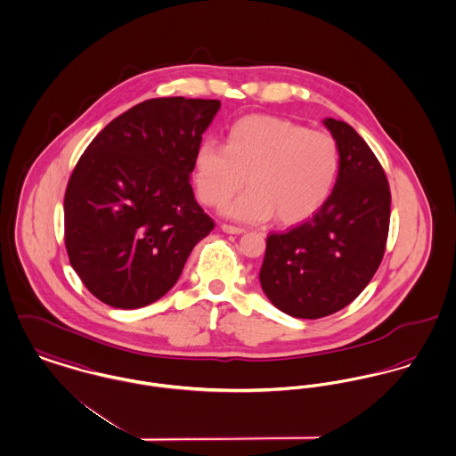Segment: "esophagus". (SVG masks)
Returning <instances> with one entry per match:
<instances>
[{
    "label": "esophagus",
    "mask_w": 456,
    "mask_h": 456,
    "mask_svg": "<svg viewBox=\"0 0 456 456\" xmlns=\"http://www.w3.org/2000/svg\"><path fill=\"white\" fill-rule=\"evenodd\" d=\"M222 231L227 232V234H243V232H246V229H243V227H236V225H231V224H224Z\"/></svg>",
    "instance_id": "34e87169"
}]
</instances>
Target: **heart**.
Here are the masks:
<instances>
[{"mask_svg":"<svg viewBox=\"0 0 456 456\" xmlns=\"http://www.w3.org/2000/svg\"><path fill=\"white\" fill-rule=\"evenodd\" d=\"M340 174V149L326 132L289 119L255 114L236 121L225 145L201 142L194 156L200 200L222 207L249 189L225 213L245 222L293 225L311 218L330 200Z\"/></svg>","mask_w":456,"mask_h":456,"instance_id":"1","label":"heart"}]
</instances>
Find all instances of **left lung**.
I'll return each instance as SVG.
<instances>
[{
  "label": "left lung",
  "instance_id": "8db88e82",
  "mask_svg": "<svg viewBox=\"0 0 456 456\" xmlns=\"http://www.w3.org/2000/svg\"><path fill=\"white\" fill-rule=\"evenodd\" d=\"M340 149L337 185L307 222L267 236L260 284L286 314L319 319L347 307L386 253L390 187L362 137L346 121L324 119Z\"/></svg>",
  "mask_w": 456,
  "mask_h": 456
}]
</instances>
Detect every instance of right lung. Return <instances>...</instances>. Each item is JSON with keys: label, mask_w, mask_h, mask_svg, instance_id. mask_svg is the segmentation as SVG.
I'll return each instance as SVG.
<instances>
[{"label": "right lung", "mask_w": 456, "mask_h": 456, "mask_svg": "<svg viewBox=\"0 0 456 456\" xmlns=\"http://www.w3.org/2000/svg\"><path fill=\"white\" fill-rule=\"evenodd\" d=\"M220 101L151 99L112 119L76 163L64 196L70 265L116 309L168 293L215 227L189 183Z\"/></svg>", "instance_id": "1"}]
</instances>
